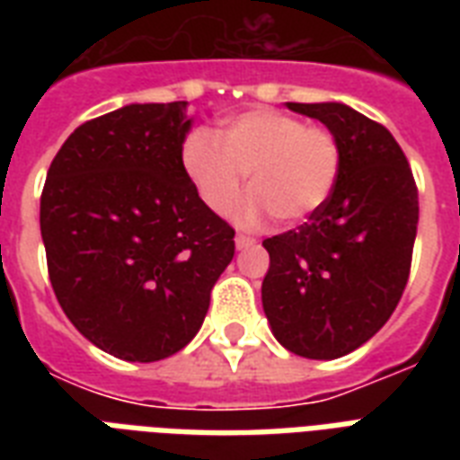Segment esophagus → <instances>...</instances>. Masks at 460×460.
Wrapping results in <instances>:
<instances>
[{"label":"esophagus","instance_id":"34e87169","mask_svg":"<svg viewBox=\"0 0 460 460\" xmlns=\"http://www.w3.org/2000/svg\"><path fill=\"white\" fill-rule=\"evenodd\" d=\"M251 245H255V238L245 236V234H238V236H236V248H238V251H245V248H251Z\"/></svg>","mask_w":460,"mask_h":460}]
</instances>
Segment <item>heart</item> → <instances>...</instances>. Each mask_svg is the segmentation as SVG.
I'll list each match as a JSON object with an SVG mask.
<instances>
[{
	"label": "heart",
	"mask_w": 460,
	"mask_h": 460,
	"mask_svg": "<svg viewBox=\"0 0 460 460\" xmlns=\"http://www.w3.org/2000/svg\"><path fill=\"white\" fill-rule=\"evenodd\" d=\"M181 166L200 202L226 215L243 190V224L272 215L279 224H301L327 205L341 169V146L329 128L277 110H251L224 119L217 138L195 128L181 143Z\"/></svg>",
	"instance_id": "1"
}]
</instances>
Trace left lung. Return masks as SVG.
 Returning a JSON list of instances; mask_svg holds the SVG:
<instances>
[{
  "label": "left lung",
  "instance_id": "8db88e82",
  "mask_svg": "<svg viewBox=\"0 0 460 460\" xmlns=\"http://www.w3.org/2000/svg\"><path fill=\"white\" fill-rule=\"evenodd\" d=\"M341 146L327 205L298 229L265 238L262 307L277 341L313 360L341 358L385 327L406 288L418 188L385 126L341 102H287Z\"/></svg>",
  "mask_w": 460,
  "mask_h": 460
}]
</instances>
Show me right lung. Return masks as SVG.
Wrapping results in <instances>:
<instances>
[{
  "mask_svg": "<svg viewBox=\"0 0 460 460\" xmlns=\"http://www.w3.org/2000/svg\"><path fill=\"white\" fill-rule=\"evenodd\" d=\"M186 102L78 126L47 172L40 231L61 310L97 349L155 363L186 346L234 258V229L181 166Z\"/></svg>",
  "mask_w": 460,
  "mask_h": 460,
  "instance_id": "right-lung-1",
  "label": "right lung"
}]
</instances>
